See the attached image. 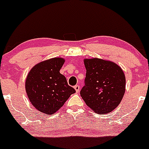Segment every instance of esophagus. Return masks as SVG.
I'll list each match as a JSON object with an SVG mask.
<instances>
[{
	"instance_id": "1",
	"label": "esophagus",
	"mask_w": 149,
	"mask_h": 149,
	"mask_svg": "<svg viewBox=\"0 0 149 149\" xmlns=\"http://www.w3.org/2000/svg\"><path fill=\"white\" fill-rule=\"evenodd\" d=\"M74 90H76L77 93H78V92L79 91V85H75L74 87Z\"/></svg>"
}]
</instances>
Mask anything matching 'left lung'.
Wrapping results in <instances>:
<instances>
[{
    "instance_id": "obj_1",
    "label": "left lung",
    "mask_w": 149,
    "mask_h": 149,
    "mask_svg": "<svg viewBox=\"0 0 149 149\" xmlns=\"http://www.w3.org/2000/svg\"><path fill=\"white\" fill-rule=\"evenodd\" d=\"M86 77L80 95L94 112L105 114L114 110L122 100L125 77L118 65L94 58L85 59Z\"/></svg>"
}]
</instances>
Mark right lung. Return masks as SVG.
<instances>
[{"label": "right lung", "mask_w": 149, "mask_h": 149, "mask_svg": "<svg viewBox=\"0 0 149 149\" xmlns=\"http://www.w3.org/2000/svg\"><path fill=\"white\" fill-rule=\"evenodd\" d=\"M62 58H53L35 65L26 79V91L35 108L47 115L54 114L75 90L59 72Z\"/></svg>", "instance_id": "add662e5"}]
</instances>
